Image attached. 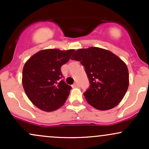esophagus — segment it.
I'll return each instance as SVG.
<instances>
[{"label": "esophagus", "instance_id": "34e87169", "mask_svg": "<svg viewBox=\"0 0 149 149\" xmlns=\"http://www.w3.org/2000/svg\"><path fill=\"white\" fill-rule=\"evenodd\" d=\"M72 87L73 88H78V87H79V85H78V83H75L74 84L72 85Z\"/></svg>", "mask_w": 149, "mask_h": 149}]
</instances>
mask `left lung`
Returning <instances> with one entry per match:
<instances>
[{
  "mask_svg": "<svg viewBox=\"0 0 149 149\" xmlns=\"http://www.w3.org/2000/svg\"><path fill=\"white\" fill-rule=\"evenodd\" d=\"M72 57L84 66L90 80V88L83 93L90 105L107 111L122 101L129 85V73L120 58L96 47L78 49Z\"/></svg>",
  "mask_w": 149,
  "mask_h": 149,
  "instance_id": "1",
  "label": "left lung"
}]
</instances>
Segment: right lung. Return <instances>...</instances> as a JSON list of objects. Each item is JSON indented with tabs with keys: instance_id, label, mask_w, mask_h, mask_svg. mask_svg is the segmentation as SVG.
I'll use <instances>...</instances> for the list:
<instances>
[{
	"instance_id": "right-lung-1",
	"label": "right lung",
	"mask_w": 149,
	"mask_h": 149,
	"mask_svg": "<svg viewBox=\"0 0 149 149\" xmlns=\"http://www.w3.org/2000/svg\"><path fill=\"white\" fill-rule=\"evenodd\" d=\"M74 51L42 49L25 63L22 85L29 100L40 110L55 111L67 100L71 87L61 80V66L69 61Z\"/></svg>"
}]
</instances>
